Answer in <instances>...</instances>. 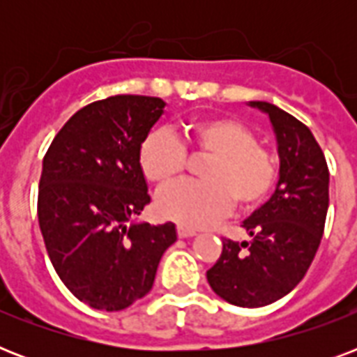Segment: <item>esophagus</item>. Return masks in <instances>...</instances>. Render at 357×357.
I'll use <instances>...</instances> for the list:
<instances>
[{
  "label": "esophagus",
  "instance_id": "34e87169",
  "mask_svg": "<svg viewBox=\"0 0 357 357\" xmlns=\"http://www.w3.org/2000/svg\"><path fill=\"white\" fill-rule=\"evenodd\" d=\"M178 235H179V237H181V238L195 237V235H196V229L187 228V226H178Z\"/></svg>",
  "mask_w": 357,
  "mask_h": 357
}]
</instances>
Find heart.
I'll use <instances>...</instances> for the list:
<instances>
[{"mask_svg": "<svg viewBox=\"0 0 357 357\" xmlns=\"http://www.w3.org/2000/svg\"><path fill=\"white\" fill-rule=\"evenodd\" d=\"M183 137L196 150L213 155L202 170L206 181H183L162 189L157 207L165 217L187 228H202L224 217L231 200L250 209L265 200L276 183L278 162L259 146L254 131L234 119L209 116L187 122ZM144 178L167 185L183 172L187 153L183 144L167 131H153L139 153Z\"/></svg>", "mask_w": 357, "mask_h": 357, "instance_id": "1", "label": "heart"}]
</instances>
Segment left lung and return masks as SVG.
<instances>
[{"label":"left lung","mask_w":357,"mask_h":357,"mask_svg":"<svg viewBox=\"0 0 357 357\" xmlns=\"http://www.w3.org/2000/svg\"><path fill=\"white\" fill-rule=\"evenodd\" d=\"M271 120L280 172L276 189L243 222L250 241L224 238L207 282L238 307H263L293 291L315 257L328 213L330 172L304 123L266 102H248Z\"/></svg>","instance_id":"obj_1"}]
</instances>
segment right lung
Here are the masks:
<instances>
[{
	"instance_id": "right-lung-1",
	"label": "right lung",
	"mask_w": 357,
	"mask_h": 357,
	"mask_svg": "<svg viewBox=\"0 0 357 357\" xmlns=\"http://www.w3.org/2000/svg\"><path fill=\"white\" fill-rule=\"evenodd\" d=\"M150 96H111L64 123L42 161L38 224L61 282L94 310L120 311L153 287L176 224L139 222L150 204L140 146L165 114Z\"/></svg>"
}]
</instances>
